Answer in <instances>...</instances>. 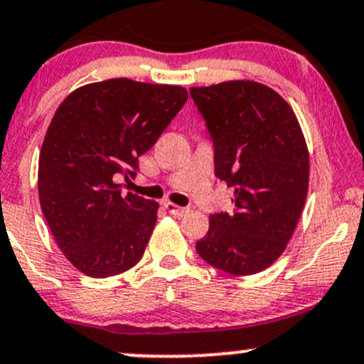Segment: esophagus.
<instances>
[{"label": "esophagus", "mask_w": 364, "mask_h": 364, "mask_svg": "<svg viewBox=\"0 0 364 364\" xmlns=\"http://www.w3.org/2000/svg\"><path fill=\"white\" fill-rule=\"evenodd\" d=\"M164 208H166L171 214H174V216H183L185 213H188V209H186V208L176 205V204H172V202H166V204H164Z\"/></svg>", "instance_id": "34e87169"}]
</instances>
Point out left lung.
Returning a JSON list of instances; mask_svg holds the SVG:
<instances>
[{
	"instance_id": "left-lung-1",
	"label": "left lung",
	"mask_w": 364,
	"mask_h": 364,
	"mask_svg": "<svg viewBox=\"0 0 364 364\" xmlns=\"http://www.w3.org/2000/svg\"><path fill=\"white\" fill-rule=\"evenodd\" d=\"M214 144V174L233 213L209 218L197 252L232 275L258 274L288 246L309 192V150L291 106L252 80L190 89Z\"/></svg>"
}]
</instances>
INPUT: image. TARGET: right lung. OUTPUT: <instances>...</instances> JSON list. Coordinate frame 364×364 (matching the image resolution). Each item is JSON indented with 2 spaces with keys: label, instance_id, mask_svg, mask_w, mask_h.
<instances>
[{
  "label": "right lung",
  "instance_id": "obj_1",
  "mask_svg": "<svg viewBox=\"0 0 364 364\" xmlns=\"http://www.w3.org/2000/svg\"><path fill=\"white\" fill-rule=\"evenodd\" d=\"M188 99L179 85L112 78L73 90L53 114L38 164L41 211L68 262L112 277L143 256L159 204L117 178L136 176L139 156Z\"/></svg>",
  "mask_w": 364,
  "mask_h": 364
}]
</instances>
